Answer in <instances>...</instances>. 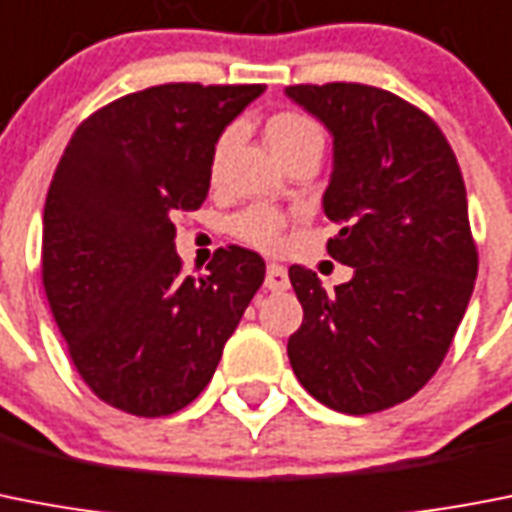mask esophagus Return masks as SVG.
Masks as SVG:
<instances>
[{
    "instance_id": "esophagus-1",
    "label": "esophagus",
    "mask_w": 512,
    "mask_h": 512,
    "mask_svg": "<svg viewBox=\"0 0 512 512\" xmlns=\"http://www.w3.org/2000/svg\"><path fill=\"white\" fill-rule=\"evenodd\" d=\"M265 289H270V291L289 289V270L278 263H270L268 270H265Z\"/></svg>"
}]
</instances>
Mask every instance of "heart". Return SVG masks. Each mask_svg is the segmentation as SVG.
<instances>
[{
    "mask_svg": "<svg viewBox=\"0 0 512 512\" xmlns=\"http://www.w3.org/2000/svg\"><path fill=\"white\" fill-rule=\"evenodd\" d=\"M265 137H268L270 148L276 150V156H281V153L296 148V145L309 143V140H320V130L304 114L281 111V114H273L268 119V124H265ZM229 143L231 135H223L218 140L216 153H213V174L221 166L223 153H226ZM231 229H234V234L242 242L252 244L257 249H265V252H273V249H278L283 244L286 218L278 210L268 208V205H255V208L244 210L242 216H236L234 223H231Z\"/></svg>",
    "mask_w": 512,
    "mask_h": 512,
    "instance_id": "1",
    "label": "heart"
}]
</instances>
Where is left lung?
Instances as JSON below:
<instances>
[{"instance_id": "8db88e82", "label": "left lung", "mask_w": 512, "mask_h": 512, "mask_svg": "<svg viewBox=\"0 0 512 512\" xmlns=\"http://www.w3.org/2000/svg\"><path fill=\"white\" fill-rule=\"evenodd\" d=\"M286 96L333 137L322 210L341 231L328 255L354 270L325 291L317 273L291 265L304 320L289 362L328 409L375 414L427 385L474 291L463 176L440 127L388 90L289 85Z\"/></svg>"}]
</instances>
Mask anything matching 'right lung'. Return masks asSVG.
<instances>
[{
    "label": "right lung",
    "mask_w": 512,
    "mask_h": 512,
    "mask_svg": "<svg viewBox=\"0 0 512 512\" xmlns=\"http://www.w3.org/2000/svg\"><path fill=\"white\" fill-rule=\"evenodd\" d=\"M263 90L145 88L64 148L44 208V289L77 372L114 409L169 416L195 401L263 286V257L236 244L208 276H182L171 221L205 203L218 137Z\"/></svg>",
    "instance_id": "obj_1"
}]
</instances>
